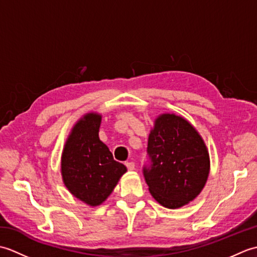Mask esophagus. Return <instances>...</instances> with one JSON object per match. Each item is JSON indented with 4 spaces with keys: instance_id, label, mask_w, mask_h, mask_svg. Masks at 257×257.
Masks as SVG:
<instances>
[{
    "instance_id": "obj_1",
    "label": "esophagus",
    "mask_w": 257,
    "mask_h": 257,
    "mask_svg": "<svg viewBox=\"0 0 257 257\" xmlns=\"http://www.w3.org/2000/svg\"><path fill=\"white\" fill-rule=\"evenodd\" d=\"M124 165H125V167H127V169H128L129 171L135 170V163H134L133 161H127V162H124Z\"/></svg>"
}]
</instances>
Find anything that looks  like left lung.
Wrapping results in <instances>:
<instances>
[{
	"label": "left lung",
	"mask_w": 257,
	"mask_h": 257,
	"mask_svg": "<svg viewBox=\"0 0 257 257\" xmlns=\"http://www.w3.org/2000/svg\"><path fill=\"white\" fill-rule=\"evenodd\" d=\"M143 173L151 195L168 209L196 198L206 182L210 160L198 132L187 120L166 113L156 120Z\"/></svg>",
	"instance_id": "obj_1"
}]
</instances>
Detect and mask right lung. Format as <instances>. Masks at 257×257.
I'll return each instance as SVG.
<instances>
[{
    "mask_svg": "<svg viewBox=\"0 0 257 257\" xmlns=\"http://www.w3.org/2000/svg\"><path fill=\"white\" fill-rule=\"evenodd\" d=\"M101 117L88 113L75 124L62 157V176L70 193L89 205H99L127 171L113 160L98 136Z\"/></svg>",
    "mask_w": 257,
    "mask_h": 257,
    "instance_id": "1",
    "label": "right lung"
}]
</instances>
